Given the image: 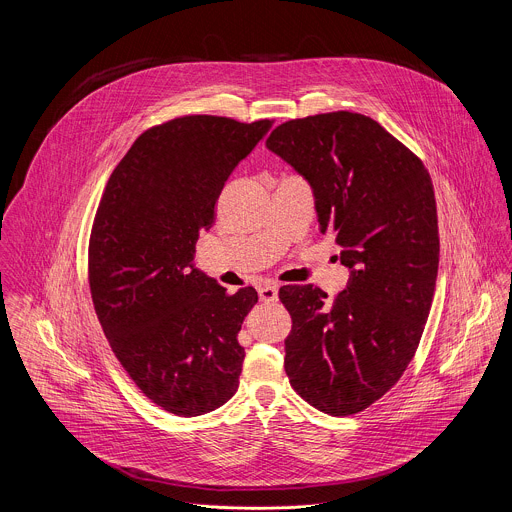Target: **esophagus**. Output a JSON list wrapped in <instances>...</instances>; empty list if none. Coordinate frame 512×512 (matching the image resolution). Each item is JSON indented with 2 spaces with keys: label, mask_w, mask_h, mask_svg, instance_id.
Instances as JSON below:
<instances>
[{
  "label": "esophagus",
  "mask_w": 512,
  "mask_h": 512,
  "mask_svg": "<svg viewBox=\"0 0 512 512\" xmlns=\"http://www.w3.org/2000/svg\"><path fill=\"white\" fill-rule=\"evenodd\" d=\"M259 299H261L263 303H275V301L279 299V289H277V285L269 283V285L259 287Z\"/></svg>",
  "instance_id": "obj_1"
}]
</instances>
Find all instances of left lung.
Segmentation results:
<instances>
[{
  "label": "left lung",
  "mask_w": 512,
  "mask_h": 512,
  "mask_svg": "<svg viewBox=\"0 0 512 512\" xmlns=\"http://www.w3.org/2000/svg\"><path fill=\"white\" fill-rule=\"evenodd\" d=\"M265 146L313 193L319 231L350 269L333 301L285 285L291 388L313 408L350 416L380 400L412 362L438 275V219L428 170L370 116L329 112L277 126Z\"/></svg>",
  "instance_id": "8db88e82"
}]
</instances>
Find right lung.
<instances>
[{
  "mask_svg": "<svg viewBox=\"0 0 512 512\" xmlns=\"http://www.w3.org/2000/svg\"><path fill=\"white\" fill-rule=\"evenodd\" d=\"M271 120L183 116L140 134L102 195L88 251L90 291L110 348L162 410L201 416L239 388L237 342L257 291L227 293L195 267L215 203Z\"/></svg>",
  "mask_w": 512,
  "mask_h": 512,
  "instance_id": "1",
  "label": "right lung"
}]
</instances>
